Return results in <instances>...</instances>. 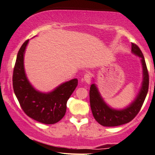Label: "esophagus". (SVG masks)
<instances>
[{
	"label": "esophagus",
	"instance_id": "34e87169",
	"mask_svg": "<svg viewBox=\"0 0 155 155\" xmlns=\"http://www.w3.org/2000/svg\"><path fill=\"white\" fill-rule=\"evenodd\" d=\"M82 80L85 81L87 84H90V81H91V75H90V73H85Z\"/></svg>",
	"mask_w": 155,
	"mask_h": 155
}]
</instances>
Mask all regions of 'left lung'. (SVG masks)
Listing matches in <instances>:
<instances>
[{
    "label": "left lung",
    "mask_w": 155,
    "mask_h": 155,
    "mask_svg": "<svg viewBox=\"0 0 155 155\" xmlns=\"http://www.w3.org/2000/svg\"><path fill=\"white\" fill-rule=\"evenodd\" d=\"M132 52L141 58L143 79L139 93L129 106L122 110H116L110 107L102 99L95 84H92L90 86V107L94 118L102 126L115 127L130 122L140 112L146 98L149 88V74L145 60L141 50L136 44L132 43Z\"/></svg>",
    "instance_id": "obj_1"
}]
</instances>
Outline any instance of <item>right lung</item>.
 I'll use <instances>...</instances> for the list:
<instances>
[{
	"instance_id": "right-lung-1",
	"label": "right lung",
	"mask_w": 155,
	"mask_h": 155,
	"mask_svg": "<svg viewBox=\"0 0 155 155\" xmlns=\"http://www.w3.org/2000/svg\"><path fill=\"white\" fill-rule=\"evenodd\" d=\"M27 40L20 48L13 70V86L15 95L24 112L36 121L55 124L65 115L67 102L78 85V79L70 80L44 93L36 90L28 80L24 69V54Z\"/></svg>"
}]
</instances>
